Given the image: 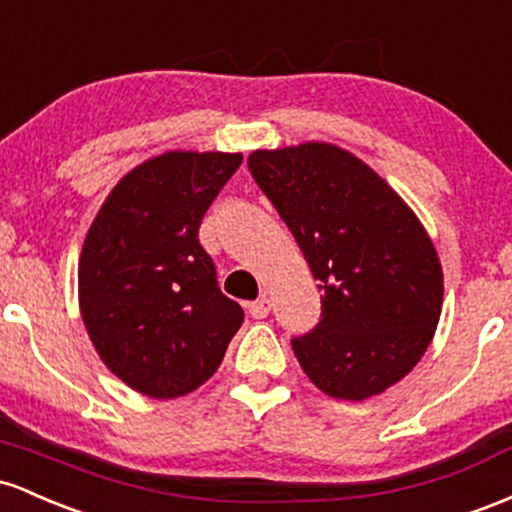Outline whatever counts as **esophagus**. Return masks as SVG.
Returning a JSON list of instances; mask_svg holds the SVG:
<instances>
[{"label": "esophagus", "instance_id": "esophagus-1", "mask_svg": "<svg viewBox=\"0 0 512 512\" xmlns=\"http://www.w3.org/2000/svg\"><path fill=\"white\" fill-rule=\"evenodd\" d=\"M249 314L254 319H266L271 314V300L268 297H261V300L249 304Z\"/></svg>", "mask_w": 512, "mask_h": 512}]
</instances>
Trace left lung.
I'll return each mask as SVG.
<instances>
[{
    "mask_svg": "<svg viewBox=\"0 0 512 512\" xmlns=\"http://www.w3.org/2000/svg\"><path fill=\"white\" fill-rule=\"evenodd\" d=\"M249 171L319 280L321 321L292 338L309 380L343 401L404 380L442 309L440 258L416 212L329 142L256 149Z\"/></svg>",
    "mask_w": 512,
    "mask_h": 512,
    "instance_id": "left-lung-1",
    "label": "left lung"
}]
</instances>
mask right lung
Instances as JSON below:
<instances>
[{"mask_svg":"<svg viewBox=\"0 0 512 512\" xmlns=\"http://www.w3.org/2000/svg\"><path fill=\"white\" fill-rule=\"evenodd\" d=\"M241 154L164 152L125 174L86 232L79 309L103 365L135 392L176 399L208 382L244 309L200 246L205 212Z\"/></svg>","mask_w":512,"mask_h":512,"instance_id":"right-lung-1","label":"right lung"}]
</instances>
